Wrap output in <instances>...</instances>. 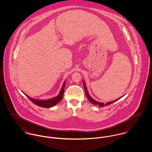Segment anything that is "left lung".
Returning <instances> with one entry per match:
<instances>
[{"label":"left lung","instance_id":"8db88e82","mask_svg":"<svg viewBox=\"0 0 152 152\" xmlns=\"http://www.w3.org/2000/svg\"><path fill=\"white\" fill-rule=\"evenodd\" d=\"M83 84H84V87L85 92H86V96H87L88 99V100H89L91 103H92V104H93L94 105H98L99 107H105V106L109 105H110V104H111L113 103L114 102H116V101H118L119 99H121V98L122 97V96H121V97H120V98H118L117 99H116V100H115V101H112V102H107L106 104H104V103H102V102H98V101H96L94 100V99H92V98L89 96V94H88V92L87 88H86V84H85V83H84V80H83Z\"/></svg>","mask_w":152,"mask_h":152}]
</instances>
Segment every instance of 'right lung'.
<instances>
[{
  "label": "right lung",
  "mask_w": 152,
  "mask_h": 152,
  "mask_svg": "<svg viewBox=\"0 0 152 152\" xmlns=\"http://www.w3.org/2000/svg\"><path fill=\"white\" fill-rule=\"evenodd\" d=\"M65 86V81L63 85V87L61 88V91L60 92V94H58V96H57L56 97H54L53 98L50 99H47V100H37V99H34L33 98H31L30 97H29L28 96H27V95H26L24 92V94L26 95V96H27L28 97V98L34 104L37 105L39 107H43V108H50L52 107H54V105H56V104H57L58 103H59L61 100L63 98V94H64V88Z\"/></svg>",
  "instance_id": "obj_1"
}]
</instances>
